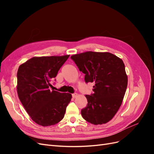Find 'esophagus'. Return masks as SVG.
<instances>
[{
	"mask_svg": "<svg viewBox=\"0 0 154 154\" xmlns=\"http://www.w3.org/2000/svg\"><path fill=\"white\" fill-rule=\"evenodd\" d=\"M72 96L73 98H75V97H76L78 96V94H77V93H74V94H72Z\"/></svg>",
	"mask_w": 154,
	"mask_h": 154,
	"instance_id": "1",
	"label": "esophagus"
}]
</instances>
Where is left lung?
<instances>
[{
    "label": "left lung",
    "mask_w": 154,
    "mask_h": 154,
    "mask_svg": "<svg viewBox=\"0 0 154 154\" xmlns=\"http://www.w3.org/2000/svg\"><path fill=\"white\" fill-rule=\"evenodd\" d=\"M71 58L85 74V82L95 83L93 94L85 95L88 103L81 110L83 118L96 125L109 122L119 110L127 87L123 60L110 53L92 51Z\"/></svg>",
    "instance_id": "8db88e82"
}]
</instances>
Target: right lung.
<instances>
[{
	"instance_id": "obj_1",
	"label": "right lung",
	"mask_w": 154,
	"mask_h": 154,
	"mask_svg": "<svg viewBox=\"0 0 154 154\" xmlns=\"http://www.w3.org/2000/svg\"><path fill=\"white\" fill-rule=\"evenodd\" d=\"M69 55L33 57L19 66L17 71V93L32 121L43 127L61 121L72 95L50 91L51 80Z\"/></svg>"
}]
</instances>
